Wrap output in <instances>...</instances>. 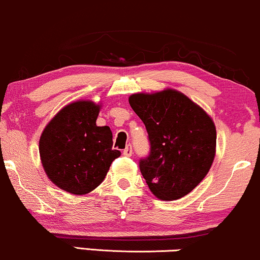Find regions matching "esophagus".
Wrapping results in <instances>:
<instances>
[{
	"instance_id": "obj_1",
	"label": "esophagus",
	"mask_w": 260,
	"mask_h": 260,
	"mask_svg": "<svg viewBox=\"0 0 260 260\" xmlns=\"http://www.w3.org/2000/svg\"><path fill=\"white\" fill-rule=\"evenodd\" d=\"M132 154H133L132 146H131V145H127V146H126V149L123 150V155H124V156H128V157H129V156H132Z\"/></svg>"
}]
</instances>
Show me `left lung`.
Returning a JSON list of instances; mask_svg holds the SVG:
<instances>
[{
  "label": "left lung",
  "instance_id": "left-lung-1",
  "mask_svg": "<svg viewBox=\"0 0 260 260\" xmlns=\"http://www.w3.org/2000/svg\"><path fill=\"white\" fill-rule=\"evenodd\" d=\"M128 102L149 134L150 154L139 161L149 189L160 200H178L191 192L213 164V120L176 89L137 93Z\"/></svg>",
  "mask_w": 260,
  "mask_h": 260
}]
</instances>
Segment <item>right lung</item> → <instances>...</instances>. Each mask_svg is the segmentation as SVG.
Here are the masks:
<instances>
[{
	"label": "right lung",
	"instance_id": "add662e5",
	"mask_svg": "<svg viewBox=\"0 0 260 260\" xmlns=\"http://www.w3.org/2000/svg\"><path fill=\"white\" fill-rule=\"evenodd\" d=\"M99 110L90 100H77L64 106L41 134L43 170L55 185L74 195L99 186L121 155L112 149L110 128L96 126Z\"/></svg>",
	"mask_w": 260,
	"mask_h": 260
}]
</instances>
